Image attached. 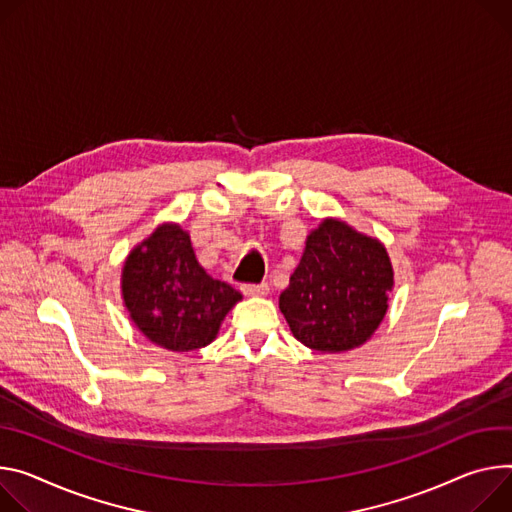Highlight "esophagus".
Returning a JSON list of instances; mask_svg holds the SVG:
<instances>
[{
  "label": "esophagus",
  "instance_id": "obj_1",
  "mask_svg": "<svg viewBox=\"0 0 512 512\" xmlns=\"http://www.w3.org/2000/svg\"><path fill=\"white\" fill-rule=\"evenodd\" d=\"M269 292V286L265 282L261 284H245L243 286V294L245 296H265Z\"/></svg>",
  "mask_w": 512,
  "mask_h": 512
}]
</instances>
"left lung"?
<instances>
[{
	"instance_id": "8db88e82",
	"label": "left lung",
	"mask_w": 512,
	"mask_h": 512,
	"mask_svg": "<svg viewBox=\"0 0 512 512\" xmlns=\"http://www.w3.org/2000/svg\"><path fill=\"white\" fill-rule=\"evenodd\" d=\"M394 271L386 247L349 224L327 218L314 228L280 310L294 337L320 353L363 345L388 310Z\"/></svg>"
}]
</instances>
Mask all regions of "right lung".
Returning a JSON list of instances; mask_svg holds the SVG:
<instances>
[{
  "label": "right lung",
  "instance_id": "1",
  "mask_svg": "<svg viewBox=\"0 0 512 512\" xmlns=\"http://www.w3.org/2000/svg\"><path fill=\"white\" fill-rule=\"evenodd\" d=\"M122 298L136 329L151 343L183 353L210 345L243 296L206 273L179 224H161L126 257Z\"/></svg>",
  "mask_w": 512,
  "mask_h": 512
}]
</instances>
